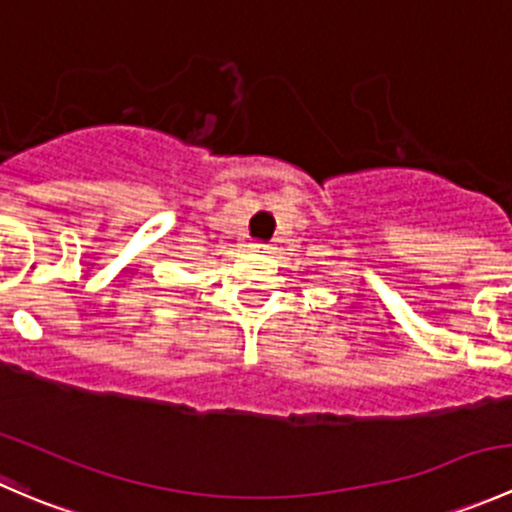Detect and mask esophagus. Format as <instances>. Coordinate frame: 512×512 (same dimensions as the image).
<instances>
[{"label":"esophagus","instance_id":"1","mask_svg":"<svg viewBox=\"0 0 512 512\" xmlns=\"http://www.w3.org/2000/svg\"><path fill=\"white\" fill-rule=\"evenodd\" d=\"M252 252H265L267 250V245H265V242H252Z\"/></svg>","mask_w":512,"mask_h":512}]
</instances>
